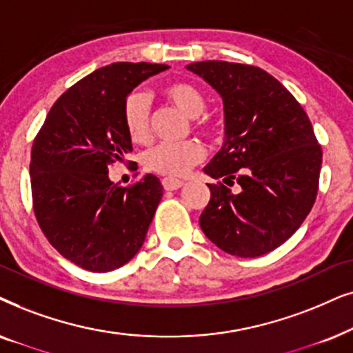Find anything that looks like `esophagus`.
Returning a JSON list of instances; mask_svg holds the SVG:
<instances>
[{
	"mask_svg": "<svg viewBox=\"0 0 353 353\" xmlns=\"http://www.w3.org/2000/svg\"><path fill=\"white\" fill-rule=\"evenodd\" d=\"M184 184H185L184 181L172 179V177H164V179H163L164 190H177V189H181V187L184 185Z\"/></svg>",
	"mask_w": 353,
	"mask_h": 353,
	"instance_id": "esophagus-1",
	"label": "esophagus"
}]
</instances>
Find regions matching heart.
Here are the masks:
<instances>
[{
  "mask_svg": "<svg viewBox=\"0 0 353 353\" xmlns=\"http://www.w3.org/2000/svg\"><path fill=\"white\" fill-rule=\"evenodd\" d=\"M164 97L182 114L196 119L206 108L205 95L200 88L189 82H172L164 87ZM122 119L132 142H145L150 135V103L143 92H132L125 98L122 108ZM213 122L203 119L200 129L205 132L213 130ZM205 157V150L196 140L184 143H159L150 148L143 157V164L150 171L166 176H184L190 168L199 164Z\"/></svg>",
  "mask_w": 353,
  "mask_h": 353,
  "instance_id": "1",
  "label": "heart"
}]
</instances>
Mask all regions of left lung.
<instances>
[{"mask_svg": "<svg viewBox=\"0 0 353 353\" xmlns=\"http://www.w3.org/2000/svg\"><path fill=\"white\" fill-rule=\"evenodd\" d=\"M187 69L224 105V143L203 168L223 182L208 184L201 231L229 255H265L297 231L316 200L323 152L312 122L292 93L255 65L200 61ZM234 181L239 192L228 189Z\"/></svg>", "mask_w": 353, "mask_h": 353, "instance_id": "1", "label": "left lung"}]
</instances>
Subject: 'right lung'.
<instances>
[{
	"instance_id": "1",
	"label": "right lung",
	"mask_w": 353,
	"mask_h": 353,
	"mask_svg": "<svg viewBox=\"0 0 353 353\" xmlns=\"http://www.w3.org/2000/svg\"><path fill=\"white\" fill-rule=\"evenodd\" d=\"M166 64L112 63L61 95L32 145L34 211L51 245L74 265L108 272L143 245L163 196L157 176L111 182L110 166L132 152L122 108L139 83Z\"/></svg>"
}]
</instances>
